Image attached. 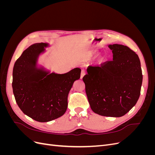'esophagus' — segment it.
I'll return each mask as SVG.
<instances>
[{"mask_svg":"<svg viewBox=\"0 0 155 155\" xmlns=\"http://www.w3.org/2000/svg\"><path fill=\"white\" fill-rule=\"evenodd\" d=\"M85 74H86V72H85V70H81V79H82V78H83V76H85Z\"/></svg>","mask_w":155,"mask_h":155,"instance_id":"1","label":"esophagus"}]
</instances>
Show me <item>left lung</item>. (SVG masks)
Returning <instances> with one entry per match:
<instances>
[{"label": "left lung", "mask_w": 155, "mask_h": 155, "mask_svg": "<svg viewBox=\"0 0 155 155\" xmlns=\"http://www.w3.org/2000/svg\"><path fill=\"white\" fill-rule=\"evenodd\" d=\"M113 59L88 66L83 78L91 108L95 113L121 117L136 105L140 95L142 72L138 55L128 46L110 45Z\"/></svg>", "instance_id": "left-lung-1"}]
</instances>
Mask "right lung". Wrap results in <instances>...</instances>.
Returning <instances> with one entry per match:
<instances>
[{"label":"right lung","instance_id":"obj_1","mask_svg":"<svg viewBox=\"0 0 155 155\" xmlns=\"http://www.w3.org/2000/svg\"><path fill=\"white\" fill-rule=\"evenodd\" d=\"M46 43H35L23 51L13 69V92L23 113L39 122L63 116L67 109L68 95L74 82L80 78L81 69L63 74H49L36 67L38 56Z\"/></svg>","mask_w":155,"mask_h":155}]
</instances>
